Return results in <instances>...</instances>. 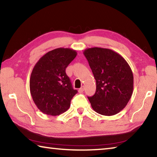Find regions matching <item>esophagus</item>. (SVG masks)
<instances>
[{"instance_id":"34e87169","label":"esophagus","mask_w":157,"mask_h":157,"mask_svg":"<svg viewBox=\"0 0 157 157\" xmlns=\"http://www.w3.org/2000/svg\"><path fill=\"white\" fill-rule=\"evenodd\" d=\"M84 86H82L80 89H79V91H79V93H80V94H81V93H82V92L84 91Z\"/></svg>"}]
</instances>
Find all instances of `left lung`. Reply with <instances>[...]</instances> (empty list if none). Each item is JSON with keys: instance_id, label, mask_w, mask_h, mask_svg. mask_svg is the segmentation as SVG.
<instances>
[{"instance_id": "8db88e82", "label": "left lung", "mask_w": 157, "mask_h": 157, "mask_svg": "<svg viewBox=\"0 0 157 157\" xmlns=\"http://www.w3.org/2000/svg\"><path fill=\"white\" fill-rule=\"evenodd\" d=\"M96 82V91L88 97L95 112L113 116L125 107L132 97L134 77L124 58L110 49L91 48L84 51Z\"/></svg>"}]
</instances>
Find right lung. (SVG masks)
Here are the masks:
<instances>
[{"label": "right lung", "instance_id": "add662e5", "mask_svg": "<svg viewBox=\"0 0 157 157\" xmlns=\"http://www.w3.org/2000/svg\"><path fill=\"white\" fill-rule=\"evenodd\" d=\"M77 55L75 50L59 48L49 51L34 66L30 79L34 102L47 115L65 112L78 91L72 86L66 68Z\"/></svg>", "mask_w": 157, "mask_h": 157}]
</instances>
